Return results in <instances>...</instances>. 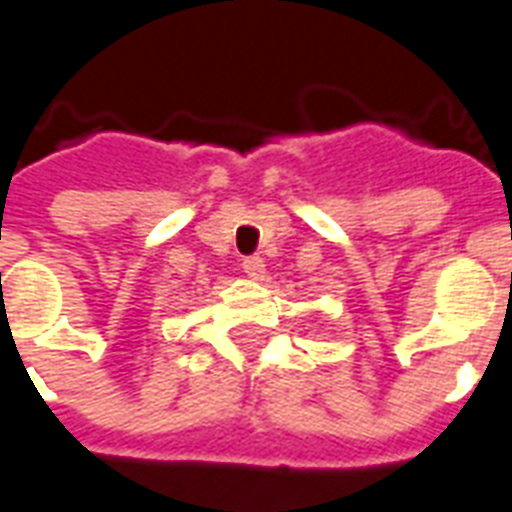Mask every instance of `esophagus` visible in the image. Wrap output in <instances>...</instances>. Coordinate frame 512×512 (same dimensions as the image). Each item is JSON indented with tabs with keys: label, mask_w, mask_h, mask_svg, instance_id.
I'll return each instance as SVG.
<instances>
[{
	"label": "esophagus",
	"mask_w": 512,
	"mask_h": 512,
	"mask_svg": "<svg viewBox=\"0 0 512 512\" xmlns=\"http://www.w3.org/2000/svg\"><path fill=\"white\" fill-rule=\"evenodd\" d=\"M243 269L245 275L253 277V280H261V277H264V261H261L259 256H248V259H243Z\"/></svg>",
	"instance_id": "34e87169"
}]
</instances>
